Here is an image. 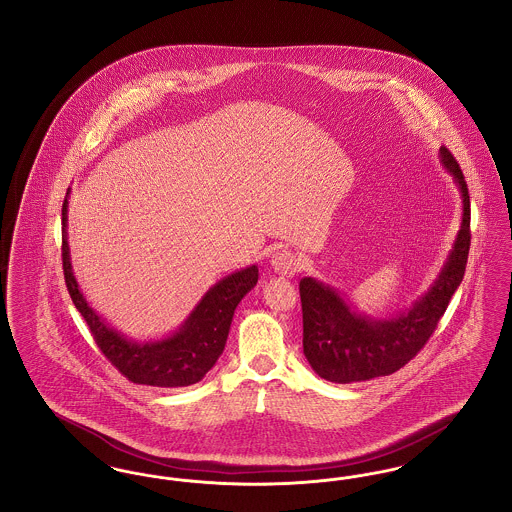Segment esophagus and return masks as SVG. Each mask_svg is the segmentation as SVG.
<instances>
[{
    "instance_id": "1",
    "label": "esophagus",
    "mask_w": 512,
    "mask_h": 512,
    "mask_svg": "<svg viewBox=\"0 0 512 512\" xmlns=\"http://www.w3.org/2000/svg\"><path fill=\"white\" fill-rule=\"evenodd\" d=\"M270 265L280 276H293L295 272L301 270V257L290 249H280L272 255Z\"/></svg>"
}]
</instances>
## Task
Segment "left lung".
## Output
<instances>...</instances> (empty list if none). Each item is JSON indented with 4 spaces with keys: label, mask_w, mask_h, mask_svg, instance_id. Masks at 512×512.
I'll return each instance as SVG.
<instances>
[{
    "label": "left lung",
    "mask_w": 512,
    "mask_h": 512,
    "mask_svg": "<svg viewBox=\"0 0 512 512\" xmlns=\"http://www.w3.org/2000/svg\"><path fill=\"white\" fill-rule=\"evenodd\" d=\"M439 157L463 195V222L436 282L407 313L388 320L359 315L334 288L301 278L303 353L320 378L336 384L365 382L407 365L430 340L461 286L470 249V195L451 151L439 147Z\"/></svg>",
    "instance_id": "obj_1"
}]
</instances>
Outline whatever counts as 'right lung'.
<instances>
[{"instance_id":"1","label":"right lung","mask_w":512,"mask_h":512,"mask_svg":"<svg viewBox=\"0 0 512 512\" xmlns=\"http://www.w3.org/2000/svg\"><path fill=\"white\" fill-rule=\"evenodd\" d=\"M69 194V192H67ZM67 197L63 201V274L74 307L84 317L101 353L134 384L182 388L197 384L224 351L234 311L257 280L259 268H242L217 282L197 303L192 315L169 338L159 341L126 340L105 324L88 305L74 278L67 244Z\"/></svg>"}]
</instances>
